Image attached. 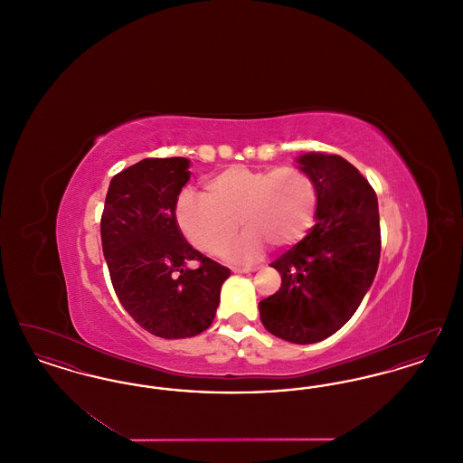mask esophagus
I'll list each match as a JSON object with an SVG mask.
<instances>
[{
	"instance_id": "esophagus-1",
	"label": "esophagus",
	"mask_w": 463,
	"mask_h": 463,
	"mask_svg": "<svg viewBox=\"0 0 463 463\" xmlns=\"http://www.w3.org/2000/svg\"><path fill=\"white\" fill-rule=\"evenodd\" d=\"M236 274H251V272H255V270H259L257 267H234L232 269Z\"/></svg>"
}]
</instances>
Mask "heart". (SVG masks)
I'll use <instances>...</instances> for the list:
<instances>
[{
	"instance_id": "1",
	"label": "heart",
	"mask_w": 463,
	"mask_h": 463,
	"mask_svg": "<svg viewBox=\"0 0 463 463\" xmlns=\"http://www.w3.org/2000/svg\"><path fill=\"white\" fill-rule=\"evenodd\" d=\"M316 206V184L298 168L231 166L204 182V194H180L176 223L199 251L221 255L232 241L238 221L246 232L229 257L242 262L259 259L265 242L283 250L300 241L314 222Z\"/></svg>"
}]
</instances>
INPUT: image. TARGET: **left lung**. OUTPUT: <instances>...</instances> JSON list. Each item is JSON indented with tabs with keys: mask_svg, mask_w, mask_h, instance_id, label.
I'll return each mask as SVG.
<instances>
[{
	"mask_svg": "<svg viewBox=\"0 0 463 463\" xmlns=\"http://www.w3.org/2000/svg\"><path fill=\"white\" fill-rule=\"evenodd\" d=\"M295 161L316 184L314 227L270 264L281 288L259 308L265 330L306 345L340 330L361 306L380 260V217L372 185L342 156Z\"/></svg>",
	"mask_w": 463,
	"mask_h": 463,
	"instance_id": "obj_1",
	"label": "left lung"
}]
</instances>
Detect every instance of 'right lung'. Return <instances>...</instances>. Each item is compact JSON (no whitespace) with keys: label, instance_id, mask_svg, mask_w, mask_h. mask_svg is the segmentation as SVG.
I'll list each match as a JSON object with an SVG mask.
<instances>
[{"label":"right lung","instance_id":"add662e5","mask_svg":"<svg viewBox=\"0 0 463 463\" xmlns=\"http://www.w3.org/2000/svg\"><path fill=\"white\" fill-rule=\"evenodd\" d=\"M187 157H147L112 176L100 222L110 281L125 310L161 338L208 330L231 270L194 250L176 223ZM199 260L198 269L188 262Z\"/></svg>","mask_w":463,"mask_h":463}]
</instances>
